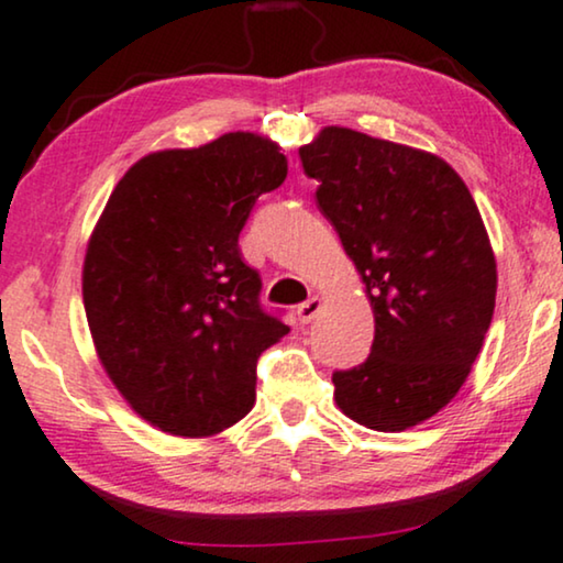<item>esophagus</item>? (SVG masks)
Masks as SVG:
<instances>
[{"instance_id":"obj_1","label":"esophagus","mask_w":563,"mask_h":563,"mask_svg":"<svg viewBox=\"0 0 563 563\" xmlns=\"http://www.w3.org/2000/svg\"><path fill=\"white\" fill-rule=\"evenodd\" d=\"M322 306H324L322 298H319V296H311L309 301H303L301 306H298L296 314H298V319H301L303 324H309L311 319H314V317L319 314V311H322Z\"/></svg>"}]
</instances>
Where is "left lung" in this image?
<instances>
[{"label":"left lung","instance_id":"1","mask_svg":"<svg viewBox=\"0 0 563 563\" xmlns=\"http://www.w3.org/2000/svg\"><path fill=\"white\" fill-rule=\"evenodd\" d=\"M298 155L374 311L372 353L332 374L334 402L366 429H412L460 393L494 317L478 205L439 155L347 126H324Z\"/></svg>","mask_w":563,"mask_h":563}]
</instances>
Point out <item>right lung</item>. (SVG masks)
Returning a JSON list of instances; mask_svg holds the SVG:
<instances>
[{
    "label": "right lung",
    "mask_w": 563,
    "mask_h": 563,
    "mask_svg": "<svg viewBox=\"0 0 563 563\" xmlns=\"http://www.w3.org/2000/svg\"><path fill=\"white\" fill-rule=\"evenodd\" d=\"M286 174L277 142L229 132L145 155L113 187L85 252V317L113 387L155 429L202 439L254 408L257 358L288 327L262 311L239 233Z\"/></svg>",
    "instance_id": "obj_1"
}]
</instances>
